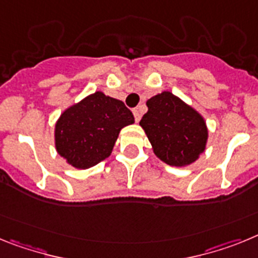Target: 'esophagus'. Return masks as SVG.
Wrapping results in <instances>:
<instances>
[{"instance_id":"obj_1","label":"esophagus","mask_w":258,"mask_h":258,"mask_svg":"<svg viewBox=\"0 0 258 258\" xmlns=\"http://www.w3.org/2000/svg\"><path fill=\"white\" fill-rule=\"evenodd\" d=\"M134 116H135V120L136 122H139L140 120V118H142V113H140V107H135L134 109Z\"/></svg>"}]
</instances>
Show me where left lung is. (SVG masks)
<instances>
[{
	"label": "left lung",
	"instance_id": "obj_1",
	"mask_svg": "<svg viewBox=\"0 0 258 258\" xmlns=\"http://www.w3.org/2000/svg\"><path fill=\"white\" fill-rule=\"evenodd\" d=\"M147 106L140 126L156 156L171 166L195 162L205 149L208 139L203 116L171 92L153 96Z\"/></svg>",
	"mask_w": 258,
	"mask_h": 258
}]
</instances>
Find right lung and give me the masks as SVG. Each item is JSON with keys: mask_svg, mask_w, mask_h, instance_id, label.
I'll use <instances>...</instances> for the list:
<instances>
[{"mask_svg": "<svg viewBox=\"0 0 258 258\" xmlns=\"http://www.w3.org/2000/svg\"><path fill=\"white\" fill-rule=\"evenodd\" d=\"M134 122L122 101L96 92L63 111L55 124V148L71 166L88 169L110 156L120 130Z\"/></svg>", "mask_w": 258, "mask_h": 258, "instance_id": "1", "label": "right lung"}]
</instances>
